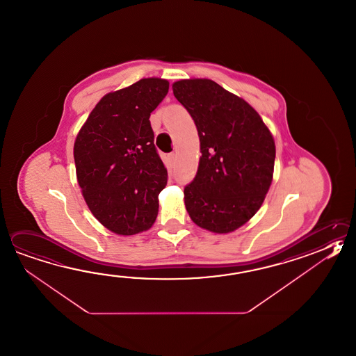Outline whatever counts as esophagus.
I'll list each match as a JSON object with an SVG mask.
<instances>
[{
	"label": "esophagus",
	"mask_w": 356,
	"mask_h": 356,
	"mask_svg": "<svg viewBox=\"0 0 356 356\" xmlns=\"http://www.w3.org/2000/svg\"><path fill=\"white\" fill-rule=\"evenodd\" d=\"M168 161L171 162V163H174L175 160H176V154L172 152V154H170L168 156Z\"/></svg>",
	"instance_id": "1"
}]
</instances>
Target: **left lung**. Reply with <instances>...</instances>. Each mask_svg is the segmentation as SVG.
<instances>
[{
  "label": "left lung",
  "instance_id": "1",
  "mask_svg": "<svg viewBox=\"0 0 356 356\" xmlns=\"http://www.w3.org/2000/svg\"><path fill=\"white\" fill-rule=\"evenodd\" d=\"M172 90L200 138L197 172L184 190L186 210L197 227L232 233L254 216L268 193L273 136L254 108L215 81L182 79Z\"/></svg>",
  "mask_w": 356,
  "mask_h": 356
}]
</instances>
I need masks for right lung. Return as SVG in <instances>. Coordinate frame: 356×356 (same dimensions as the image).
<instances>
[{
  "instance_id": "right-lung-1",
  "label": "right lung",
  "mask_w": 356,
  "mask_h": 356,
  "mask_svg": "<svg viewBox=\"0 0 356 356\" xmlns=\"http://www.w3.org/2000/svg\"><path fill=\"white\" fill-rule=\"evenodd\" d=\"M168 81L143 78L106 94L74 142L76 179L88 208L103 227L134 235L154 225L168 170L156 151L151 112Z\"/></svg>"
}]
</instances>
